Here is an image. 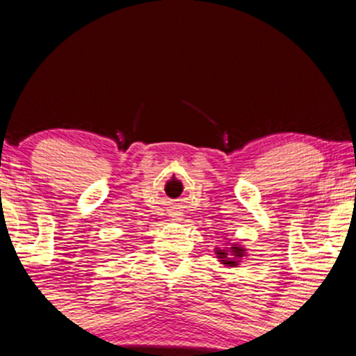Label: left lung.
Instances as JSON below:
<instances>
[{
    "instance_id": "1",
    "label": "left lung",
    "mask_w": 356,
    "mask_h": 356,
    "mask_svg": "<svg viewBox=\"0 0 356 356\" xmlns=\"http://www.w3.org/2000/svg\"><path fill=\"white\" fill-rule=\"evenodd\" d=\"M217 257L220 258V261L229 267H234L238 265L239 258L245 257V248L241 246H231V250H217Z\"/></svg>"
}]
</instances>
